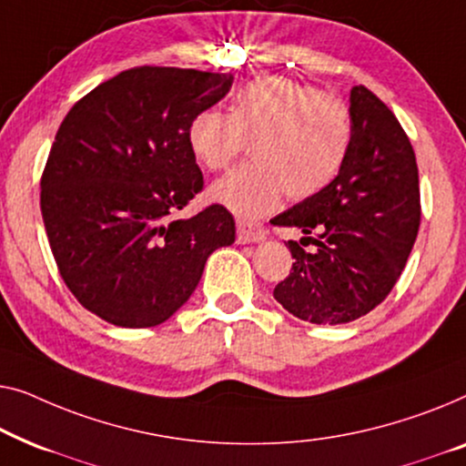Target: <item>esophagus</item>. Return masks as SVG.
Masks as SVG:
<instances>
[{
	"label": "esophagus",
	"instance_id": "1",
	"mask_svg": "<svg viewBox=\"0 0 466 466\" xmlns=\"http://www.w3.org/2000/svg\"><path fill=\"white\" fill-rule=\"evenodd\" d=\"M268 236V230L258 221H247L238 219L236 221V238H238L240 245H247V242H259Z\"/></svg>",
	"mask_w": 466,
	"mask_h": 466
}]
</instances>
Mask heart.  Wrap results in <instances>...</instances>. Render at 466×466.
Segmentation results:
<instances>
[{
  "label": "heart",
  "mask_w": 466,
  "mask_h": 466,
  "mask_svg": "<svg viewBox=\"0 0 466 466\" xmlns=\"http://www.w3.org/2000/svg\"><path fill=\"white\" fill-rule=\"evenodd\" d=\"M187 143L202 167L226 170L248 143L251 162L211 187V198L240 218H259L283 194L306 200L342 170L352 143L349 103L306 82L264 76L234 95L230 114L202 109Z\"/></svg>",
  "instance_id": "1"
}]
</instances>
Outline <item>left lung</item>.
Instances as JSON below:
<instances>
[{
  "mask_svg": "<svg viewBox=\"0 0 466 466\" xmlns=\"http://www.w3.org/2000/svg\"><path fill=\"white\" fill-rule=\"evenodd\" d=\"M352 143L325 189L272 219L299 228L293 266L274 298L317 325L350 323L373 310L401 277L420 228L414 147L395 114L365 86L350 90Z\"/></svg>",
  "mask_w": 466,
  "mask_h": 466,
  "instance_id": "8db88e82",
  "label": "left lung"
}]
</instances>
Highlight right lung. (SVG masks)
I'll list each match as a JSON object with an SVG mask.
<instances>
[{
  "label": "right lung",
  "mask_w": 466,
  "mask_h": 466,
  "mask_svg": "<svg viewBox=\"0 0 466 466\" xmlns=\"http://www.w3.org/2000/svg\"><path fill=\"white\" fill-rule=\"evenodd\" d=\"M232 74L133 67L84 95L56 130L39 207L58 274L117 327H156L192 296L236 226L221 205L173 215L205 187L189 122L230 93Z\"/></svg>",
  "instance_id": "right-lung-1"
}]
</instances>
